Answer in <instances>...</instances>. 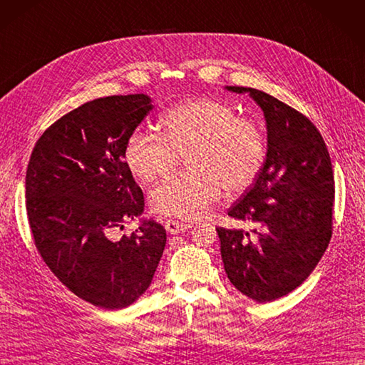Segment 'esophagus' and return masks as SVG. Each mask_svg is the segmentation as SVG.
Listing matches in <instances>:
<instances>
[{
	"label": "esophagus",
	"instance_id": "obj_1",
	"mask_svg": "<svg viewBox=\"0 0 365 365\" xmlns=\"http://www.w3.org/2000/svg\"><path fill=\"white\" fill-rule=\"evenodd\" d=\"M166 231L170 235H180V232H185L186 230L191 228V223H185V222H175V220H166L165 222Z\"/></svg>",
	"mask_w": 365,
	"mask_h": 365
}]
</instances>
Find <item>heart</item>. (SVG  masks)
Masks as SVG:
<instances>
[{
    "mask_svg": "<svg viewBox=\"0 0 365 365\" xmlns=\"http://www.w3.org/2000/svg\"><path fill=\"white\" fill-rule=\"evenodd\" d=\"M162 134L137 129L125 145L126 165L137 179L151 183L188 155L192 171L173 174L151 192L154 211L179 219H199L220 197L247 190L265 163L262 130L237 117L225 103L210 98L186 101L166 110Z\"/></svg>",
    "mask_w": 365,
    "mask_h": 365,
    "instance_id": "1",
    "label": "heart"
}]
</instances>
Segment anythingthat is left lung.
I'll return each instance as SVG.
<instances>
[{
  "instance_id": "1",
  "label": "left lung",
  "mask_w": 365,
  "mask_h": 365,
  "mask_svg": "<svg viewBox=\"0 0 365 365\" xmlns=\"http://www.w3.org/2000/svg\"><path fill=\"white\" fill-rule=\"evenodd\" d=\"M267 121V160L253 186L228 210L256 228H216L231 284L256 302L292 293L316 268L333 231L334 179L319 130L301 112L253 88Z\"/></svg>"
}]
</instances>
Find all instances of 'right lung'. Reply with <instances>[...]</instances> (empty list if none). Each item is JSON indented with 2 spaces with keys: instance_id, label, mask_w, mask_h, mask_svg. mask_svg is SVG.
<instances>
[{
  "instance_id": "right-lung-1",
  "label": "right lung",
  "mask_w": 365,
  "mask_h": 365,
  "mask_svg": "<svg viewBox=\"0 0 365 365\" xmlns=\"http://www.w3.org/2000/svg\"><path fill=\"white\" fill-rule=\"evenodd\" d=\"M151 109L145 93L88 101L44 130L27 165L26 210L36 250L64 287L106 310L146 292L166 245L165 228L153 219L112 239L145 210L125 145Z\"/></svg>"
}]
</instances>
